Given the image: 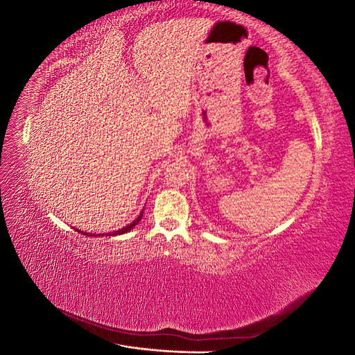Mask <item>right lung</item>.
<instances>
[{"instance_id": "right-lung-1", "label": "right lung", "mask_w": 355, "mask_h": 355, "mask_svg": "<svg viewBox=\"0 0 355 355\" xmlns=\"http://www.w3.org/2000/svg\"><path fill=\"white\" fill-rule=\"evenodd\" d=\"M142 216H144V211H141V214H139V216L130 223V225H127V227H124V228H121V230H118V231H115V232H110L108 235H120V234H125V232H128L130 230H133L136 225L139 223V220L142 219ZM75 231H78V232H81V234H84V235H90V237H93V234H90V232H83V231H80V230H75ZM94 237H96V234H94ZM98 237H101V234L98 235Z\"/></svg>"}]
</instances>
